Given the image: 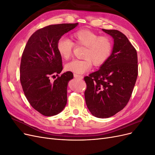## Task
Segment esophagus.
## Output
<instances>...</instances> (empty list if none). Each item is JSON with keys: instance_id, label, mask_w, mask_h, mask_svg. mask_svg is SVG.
<instances>
[{"instance_id": "1", "label": "esophagus", "mask_w": 155, "mask_h": 155, "mask_svg": "<svg viewBox=\"0 0 155 155\" xmlns=\"http://www.w3.org/2000/svg\"><path fill=\"white\" fill-rule=\"evenodd\" d=\"M74 77L75 78H79V79H83V76H79V75H78V74H74Z\"/></svg>"}]
</instances>
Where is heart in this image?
<instances>
[{
	"mask_svg": "<svg viewBox=\"0 0 155 155\" xmlns=\"http://www.w3.org/2000/svg\"><path fill=\"white\" fill-rule=\"evenodd\" d=\"M77 46L85 47L83 58L73 60L65 65L67 71L76 74H83L91 69L92 64L96 67L105 63L112 54L113 43L109 36H100L97 33L83 29L73 33L71 35ZM74 43L66 37L60 38L57 43V50L61 57L64 59L70 58Z\"/></svg>",
	"mask_w": 155,
	"mask_h": 155,
	"instance_id": "b5f03b06",
	"label": "heart"
}]
</instances>
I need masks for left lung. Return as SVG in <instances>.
<instances>
[{"label": "left lung", "instance_id": "8db88e82", "mask_svg": "<svg viewBox=\"0 0 155 155\" xmlns=\"http://www.w3.org/2000/svg\"><path fill=\"white\" fill-rule=\"evenodd\" d=\"M102 30L114 39L112 54L97 71L84 78L87 83L86 104L91 114L100 118L115 115L127 104L138 76L137 50L124 34Z\"/></svg>", "mask_w": 155, "mask_h": 155}]
</instances>
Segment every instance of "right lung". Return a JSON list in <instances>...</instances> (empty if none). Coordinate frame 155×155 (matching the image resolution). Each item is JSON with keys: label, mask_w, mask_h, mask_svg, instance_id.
I'll use <instances>...</instances> for the list:
<instances>
[{"label": "right lung", "mask_w": 155, "mask_h": 155, "mask_svg": "<svg viewBox=\"0 0 155 155\" xmlns=\"http://www.w3.org/2000/svg\"><path fill=\"white\" fill-rule=\"evenodd\" d=\"M78 23L49 25L37 30L27 42L22 55L20 80L26 99L44 116L59 114L67 103V86L74 76L67 72L51 82V76L61 72L62 58L58 40Z\"/></svg>", "instance_id": "obj_1"}]
</instances>
